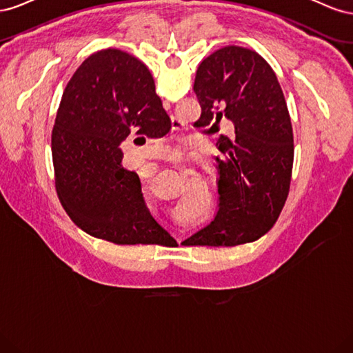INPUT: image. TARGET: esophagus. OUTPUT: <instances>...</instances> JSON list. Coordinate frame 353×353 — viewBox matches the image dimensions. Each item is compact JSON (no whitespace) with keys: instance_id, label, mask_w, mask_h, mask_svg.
<instances>
[{"instance_id":"esophagus-1","label":"esophagus","mask_w":353,"mask_h":353,"mask_svg":"<svg viewBox=\"0 0 353 353\" xmlns=\"http://www.w3.org/2000/svg\"><path fill=\"white\" fill-rule=\"evenodd\" d=\"M176 240H178V241H179V240H181V239H176Z\"/></svg>"}]
</instances>
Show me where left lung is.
Instances as JSON below:
<instances>
[{
  "mask_svg": "<svg viewBox=\"0 0 353 353\" xmlns=\"http://www.w3.org/2000/svg\"><path fill=\"white\" fill-rule=\"evenodd\" d=\"M193 90L201 108L196 126L215 134L213 122L227 117L234 135L218 138L215 218L183 243L258 240L279 219L292 179L293 131L280 83L258 52L228 46L200 63Z\"/></svg>",
  "mask_w": 353,
  "mask_h": 353,
  "instance_id": "left-lung-1",
  "label": "left lung"
}]
</instances>
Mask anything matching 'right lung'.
I'll list each match as a JSON object with an SVG mask.
<instances>
[{"instance_id": "1", "label": "right lung", "mask_w": 353, "mask_h": 353, "mask_svg": "<svg viewBox=\"0 0 353 353\" xmlns=\"http://www.w3.org/2000/svg\"><path fill=\"white\" fill-rule=\"evenodd\" d=\"M169 131L143 61L117 48L85 60L63 92L51 138L57 196L70 219L116 244H175L148 210L140 178L123 168L121 148L130 135Z\"/></svg>"}]
</instances>
